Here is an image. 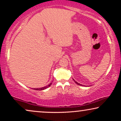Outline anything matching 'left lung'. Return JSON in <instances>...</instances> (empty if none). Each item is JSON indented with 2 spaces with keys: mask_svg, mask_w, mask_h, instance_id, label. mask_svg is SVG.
Returning a JSON list of instances; mask_svg holds the SVG:
<instances>
[{
  "mask_svg": "<svg viewBox=\"0 0 121 121\" xmlns=\"http://www.w3.org/2000/svg\"><path fill=\"white\" fill-rule=\"evenodd\" d=\"M73 80L74 81V82H75L76 84H78V85H81V86H82V84H79V83H78V82H76V81H75V80H74V79H73Z\"/></svg>",
  "mask_w": 121,
  "mask_h": 121,
  "instance_id": "left-lung-1",
  "label": "left lung"
}]
</instances>
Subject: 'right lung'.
I'll use <instances>...</instances> for the list:
<instances>
[{
  "label": "right lung",
  "instance_id": "add662e5",
  "mask_svg": "<svg viewBox=\"0 0 121 121\" xmlns=\"http://www.w3.org/2000/svg\"><path fill=\"white\" fill-rule=\"evenodd\" d=\"M51 84H52V82H51L50 84H49L48 85L46 86H44V87H41V88H39V89H34V90H44V89L48 88V87L50 86L51 85Z\"/></svg>",
  "mask_w": 121,
  "mask_h": 121
}]
</instances>
